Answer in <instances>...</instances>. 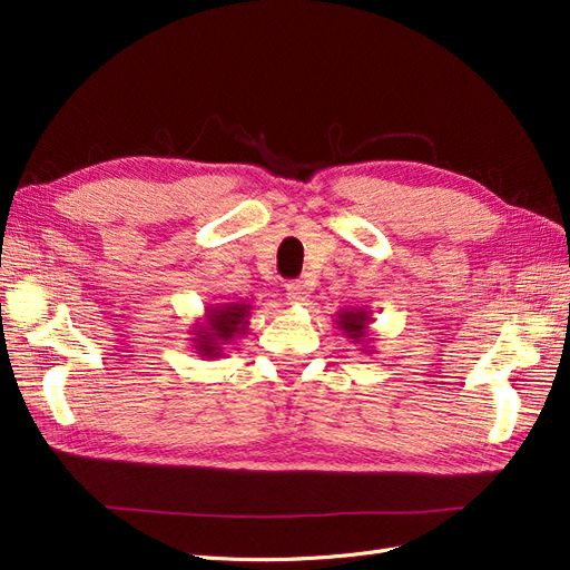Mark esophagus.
I'll return each instance as SVG.
<instances>
[{"label":"esophagus","mask_w":570,"mask_h":570,"mask_svg":"<svg viewBox=\"0 0 570 570\" xmlns=\"http://www.w3.org/2000/svg\"><path fill=\"white\" fill-rule=\"evenodd\" d=\"M308 297H312V289H308V285L304 281L287 283V299L292 304H304Z\"/></svg>","instance_id":"esophagus-1"}]
</instances>
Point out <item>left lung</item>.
<instances>
[{
	"label": "left lung",
	"instance_id": "1",
	"mask_svg": "<svg viewBox=\"0 0 570 570\" xmlns=\"http://www.w3.org/2000/svg\"><path fill=\"white\" fill-rule=\"evenodd\" d=\"M337 321L335 325L340 327V331H344V335H347L350 342L358 344L361 352H373L371 342L373 337L368 335V325L373 323L371 314L366 312V308H340V314H335Z\"/></svg>",
	"mask_w": 570,
	"mask_h": 570
}]
</instances>
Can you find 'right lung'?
Listing matches in <instances>:
<instances>
[{
	"label": "right lung",
	"mask_w": 570,
	"mask_h": 570,
	"mask_svg": "<svg viewBox=\"0 0 570 570\" xmlns=\"http://www.w3.org/2000/svg\"><path fill=\"white\" fill-rule=\"evenodd\" d=\"M252 304L249 302H223V304H206L204 318L193 325V350L199 356L216 358L223 356L228 344L237 337H243L249 327Z\"/></svg>",
	"instance_id": "obj_1"
}]
</instances>
